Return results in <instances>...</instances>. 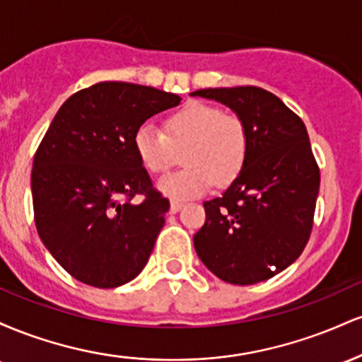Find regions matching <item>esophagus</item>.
Listing matches in <instances>:
<instances>
[{
    "label": "esophagus",
    "instance_id": "obj_1",
    "mask_svg": "<svg viewBox=\"0 0 362 362\" xmlns=\"http://www.w3.org/2000/svg\"><path fill=\"white\" fill-rule=\"evenodd\" d=\"M182 207H184V202H180V201H172V202H170V213L175 214V213H178V211L182 209Z\"/></svg>",
    "mask_w": 362,
    "mask_h": 362
}]
</instances>
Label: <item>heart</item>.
<instances>
[{
	"label": "heart",
	"mask_w": 362,
	"mask_h": 362,
	"mask_svg": "<svg viewBox=\"0 0 362 362\" xmlns=\"http://www.w3.org/2000/svg\"><path fill=\"white\" fill-rule=\"evenodd\" d=\"M136 156L151 173H161L184 151L185 167L156 182L158 192L173 201L201 197L214 182L226 185L238 177L248 155L247 127L218 107L190 102L165 120V134L143 124L132 136Z\"/></svg>",
	"instance_id": "1"
}]
</instances>
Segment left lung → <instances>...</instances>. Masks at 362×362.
Returning a JSON list of instances; mask_svg holds the SVG:
<instances>
[{"label":"left lung","instance_id":"1","mask_svg":"<svg viewBox=\"0 0 362 362\" xmlns=\"http://www.w3.org/2000/svg\"><path fill=\"white\" fill-rule=\"evenodd\" d=\"M190 95L226 105L248 134L242 172L221 197L204 202L206 223L194 235L195 252L230 284L271 279L301 255L313 226L320 170L305 124L259 86Z\"/></svg>","mask_w":362,"mask_h":362}]
</instances>
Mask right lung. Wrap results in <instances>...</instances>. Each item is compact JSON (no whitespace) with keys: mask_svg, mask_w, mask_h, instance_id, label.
<instances>
[{"mask_svg":"<svg viewBox=\"0 0 362 362\" xmlns=\"http://www.w3.org/2000/svg\"><path fill=\"white\" fill-rule=\"evenodd\" d=\"M180 100L153 86L103 81L54 115L34 158L32 199L37 233L74 279L119 288L146 265L170 202L153 189L132 136ZM136 193L145 194L141 205L130 202Z\"/></svg>","mask_w":362,"mask_h":362,"instance_id":"add662e5","label":"right lung"}]
</instances>
